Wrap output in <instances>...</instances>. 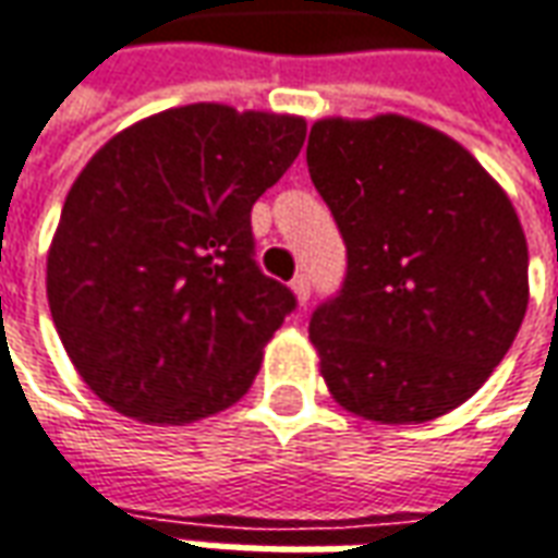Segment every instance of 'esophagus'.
Instances as JSON below:
<instances>
[{"label":"esophagus","instance_id":"34e87169","mask_svg":"<svg viewBox=\"0 0 558 558\" xmlns=\"http://www.w3.org/2000/svg\"><path fill=\"white\" fill-rule=\"evenodd\" d=\"M290 287H293V293H295V299H299V305H308V299H311V280H308V275H295Z\"/></svg>","mask_w":558,"mask_h":558}]
</instances>
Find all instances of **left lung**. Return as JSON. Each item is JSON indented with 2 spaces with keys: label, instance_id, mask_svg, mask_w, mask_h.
Returning a JSON list of instances; mask_svg holds the SVG:
<instances>
[{
  "label": "left lung",
  "instance_id": "8db88e82",
  "mask_svg": "<svg viewBox=\"0 0 558 558\" xmlns=\"http://www.w3.org/2000/svg\"><path fill=\"white\" fill-rule=\"evenodd\" d=\"M308 173L348 247L311 314L336 403L381 424L439 418L483 388L529 308V247L501 185L403 116L320 119Z\"/></svg>",
  "mask_w": 558,
  "mask_h": 558
}]
</instances>
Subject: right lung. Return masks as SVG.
<instances>
[{"instance_id":"1","label":"right lung","mask_w":558,"mask_h":558,"mask_svg":"<svg viewBox=\"0 0 558 558\" xmlns=\"http://www.w3.org/2000/svg\"><path fill=\"white\" fill-rule=\"evenodd\" d=\"M305 119L192 104L136 121L75 177L48 250V305L106 407L192 424L238 403L295 295L253 259L250 210Z\"/></svg>"}]
</instances>
